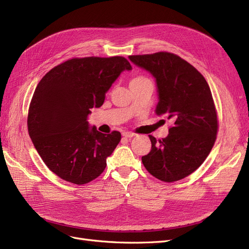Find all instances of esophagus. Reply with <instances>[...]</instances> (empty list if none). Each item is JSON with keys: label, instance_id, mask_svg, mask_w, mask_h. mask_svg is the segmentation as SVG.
Segmentation results:
<instances>
[{"label": "esophagus", "instance_id": "34e87169", "mask_svg": "<svg viewBox=\"0 0 249 249\" xmlns=\"http://www.w3.org/2000/svg\"><path fill=\"white\" fill-rule=\"evenodd\" d=\"M123 136H124V138H132V137H134V136H136V134L131 133V132H124V133H123Z\"/></svg>", "mask_w": 249, "mask_h": 249}]
</instances>
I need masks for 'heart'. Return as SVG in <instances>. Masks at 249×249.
<instances>
[{
	"label": "heart",
	"mask_w": 249,
	"mask_h": 249,
	"mask_svg": "<svg viewBox=\"0 0 249 249\" xmlns=\"http://www.w3.org/2000/svg\"><path fill=\"white\" fill-rule=\"evenodd\" d=\"M143 81H149L147 78L145 77H142V76H139V77H135L131 80L130 82V85L132 84H135V83H139V82H143Z\"/></svg>",
	"instance_id": "b5f03b06"
}]
</instances>
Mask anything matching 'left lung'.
Listing matches in <instances>:
<instances>
[{
  "mask_svg": "<svg viewBox=\"0 0 249 249\" xmlns=\"http://www.w3.org/2000/svg\"><path fill=\"white\" fill-rule=\"evenodd\" d=\"M129 58L155 77L159 95L156 114L172 123L166 138L148 135L152 149L141 158L142 163L162 182L182 179L200 166L215 143L218 118L212 92L202 74L172 53Z\"/></svg>",
  "mask_w": 249,
  "mask_h": 249,
  "instance_id": "left-lung-1",
  "label": "left lung"
}]
</instances>
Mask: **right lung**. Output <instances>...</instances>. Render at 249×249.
I'll list each match as a JSON object with an SVG mask.
<instances>
[{"instance_id":"add662e5","label":"right lung","mask_w":249,"mask_h":249,"mask_svg":"<svg viewBox=\"0 0 249 249\" xmlns=\"http://www.w3.org/2000/svg\"><path fill=\"white\" fill-rule=\"evenodd\" d=\"M132 70L124 57L72 58L47 72L28 112V132L48 168L66 182L84 185L106 168L122 139L89 127L90 109L100 108L120 72Z\"/></svg>"}]
</instances>
